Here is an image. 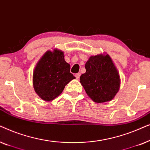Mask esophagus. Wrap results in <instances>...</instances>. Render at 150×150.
Listing matches in <instances>:
<instances>
[{
	"label": "esophagus",
	"instance_id": "1",
	"mask_svg": "<svg viewBox=\"0 0 150 150\" xmlns=\"http://www.w3.org/2000/svg\"><path fill=\"white\" fill-rule=\"evenodd\" d=\"M80 76H81V73H77L75 74V76H76V79H79Z\"/></svg>",
	"mask_w": 150,
	"mask_h": 150
}]
</instances>
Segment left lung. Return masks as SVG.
<instances>
[{
	"label": "left lung",
	"instance_id": "left-lung-1",
	"mask_svg": "<svg viewBox=\"0 0 150 150\" xmlns=\"http://www.w3.org/2000/svg\"><path fill=\"white\" fill-rule=\"evenodd\" d=\"M86 72L80 77L88 96L96 103L111 101L120 90V77L108 54L91 56L85 63Z\"/></svg>",
	"mask_w": 150,
	"mask_h": 150
}]
</instances>
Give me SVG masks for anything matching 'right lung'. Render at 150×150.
<instances>
[{"instance_id": "add662e5", "label": "right lung", "mask_w": 150, "mask_h": 150, "mask_svg": "<svg viewBox=\"0 0 150 150\" xmlns=\"http://www.w3.org/2000/svg\"><path fill=\"white\" fill-rule=\"evenodd\" d=\"M74 79L70 73V65L65 61L64 52L55 48L46 51L36 64L33 85L36 93L49 102L58 97L65 85Z\"/></svg>"}]
</instances>
